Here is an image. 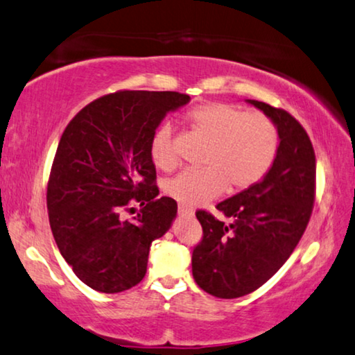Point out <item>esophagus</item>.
Masks as SVG:
<instances>
[{"mask_svg": "<svg viewBox=\"0 0 355 355\" xmlns=\"http://www.w3.org/2000/svg\"><path fill=\"white\" fill-rule=\"evenodd\" d=\"M178 212H179V216H185V217H193V209H192V208H187V206H184V205H179Z\"/></svg>", "mask_w": 355, "mask_h": 355, "instance_id": "esophagus-1", "label": "esophagus"}]
</instances>
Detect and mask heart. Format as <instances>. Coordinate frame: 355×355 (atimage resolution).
<instances>
[{
	"mask_svg": "<svg viewBox=\"0 0 355 355\" xmlns=\"http://www.w3.org/2000/svg\"><path fill=\"white\" fill-rule=\"evenodd\" d=\"M190 128L209 141L203 166L185 170L165 184V193L184 206H200L227 190L239 192L257 184L275 162L279 130L261 112L228 103H206L187 112ZM150 159L160 170L176 166L171 128L163 125L152 136Z\"/></svg>",
	"mask_w": 355,
	"mask_h": 355,
	"instance_id": "heart-1",
	"label": "heart"
}]
</instances>
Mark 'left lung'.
<instances>
[{"instance_id":"8db88e82","label":"left lung","mask_w":355,"mask_h":355,"mask_svg":"<svg viewBox=\"0 0 355 355\" xmlns=\"http://www.w3.org/2000/svg\"><path fill=\"white\" fill-rule=\"evenodd\" d=\"M279 130V149L260 182L216 206L228 222L196 211L203 238L193 248V279L217 298L257 291L286 263L302 239L315 198V155L295 117L248 100Z\"/></svg>"}]
</instances>
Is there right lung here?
I'll list each match as a JSON object with an SVG mask.
<instances>
[{
  "label": "right lung",
  "instance_id": "add662e5",
  "mask_svg": "<svg viewBox=\"0 0 355 355\" xmlns=\"http://www.w3.org/2000/svg\"><path fill=\"white\" fill-rule=\"evenodd\" d=\"M179 92L121 90L80 109L60 138L47 184L52 234L74 275L117 293L143 281L154 239L171 227L178 203L159 195L150 141ZM141 209L130 221L122 211Z\"/></svg>",
  "mask_w": 355,
  "mask_h": 355
}]
</instances>
